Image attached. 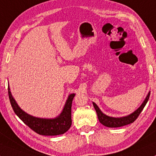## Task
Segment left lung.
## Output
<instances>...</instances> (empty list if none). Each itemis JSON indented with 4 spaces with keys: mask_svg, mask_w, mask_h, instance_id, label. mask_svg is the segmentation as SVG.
<instances>
[{
    "mask_svg": "<svg viewBox=\"0 0 156 156\" xmlns=\"http://www.w3.org/2000/svg\"><path fill=\"white\" fill-rule=\"evenodd\" d=\"M150 92H149L148 95L147 96L146 99H144L142 105H141L136 111L133 112L132 114L125 117H121V118H113V117L106 116V115H105L104 113L99 110V108H98V106L95 104V103L93 102V105H94V108H95L96 111H97L98 119H99L101 124H102L103 125L108 127H119L133 123V122L138 118V116H139L141 112L142 111V110L144 109L145 105H146L149 98H150Z\"/></svg>",
    "mask_w": 156,
    "mask_h": 156,
    "instance_id": "1",
    "label": "left lung"
}]
</instances>
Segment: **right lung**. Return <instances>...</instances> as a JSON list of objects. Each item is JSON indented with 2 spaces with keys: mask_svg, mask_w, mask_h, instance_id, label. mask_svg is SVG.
I'll return each instance as SVG.
<instances>
[{
  "mask_svg": "<svg viewBox=\"0 0 156 156\" xmlns=\"http://www.w3.org/2000/svg\"><path fill=\"white\" fill-rule=\"evenodd\" d=\"M9 90V87H8L9 98L14 112L28 127H30L31 130H34L37 133L43 136H57V135L65 133L71 127V122H71V104L75 96L74 94L69 95L61 114L57 118L50 119L36 118L22 111L12 97Z\"/></svg>",
  "mask_w": 156,
  "mask_h": 156,
  "instance_id": "1",
  "label": "right lung"
}]
</instances>
